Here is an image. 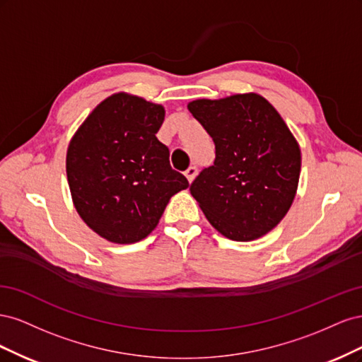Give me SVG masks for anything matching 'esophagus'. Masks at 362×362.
Wrapping results in <instances>:
<instances>
[{
  "label": "esophagus",
  "instance_id": "34e87169",
  "mask_svg": "<svg viewBox=\"0 0 362 362\" xmlns=\"http://www.w3.org/2000/svg\"><path fill=\"white\" fill-rule=\"evenodd\" d=\"M184 173H185V177H187V180L192 182V181L194 180L196 175H198V168H196V166H190Z\"/></svg>",
  "mask_w": 362,
  "mask_h": 362
}]
</instances>
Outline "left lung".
<instances>
[{
    "label": "left lung",
    "instance_id": "8db88e82",
    "mask_svg": "<svg viewBox=\"0 0 362 362\" xmlns=\"http://www.w3.org/2000/svg\"><path fill=\"white\" fill-rule=\"evenodd\" d=\"M189 110L216 148L213 166L190 185L208 222L237 242L267 234L298 190L300 149L288 127L257 93L198 100Z\"/></svg>",
    "mask_w": 362,
    "mask_h": 362
}]
</instances>
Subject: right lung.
<instances>
[{
    "label": "right lung",
    "instance_id": "add662e5",
    "mask_svg": "<svg viewBox=\"0 0 362 362\" xmlns=\"http://www.w3.org/2000/svg\"><path fill=\"white\" fill-rule=\"evenodd\" d=\"M164 108L117 93L98 105L71 140L66 157L76 211L113 243L152 233L169 199L189 187L157 139Z\"/></svg>",
    "mask_w": 362,
    "mask_h": 362
}]
</instances>
